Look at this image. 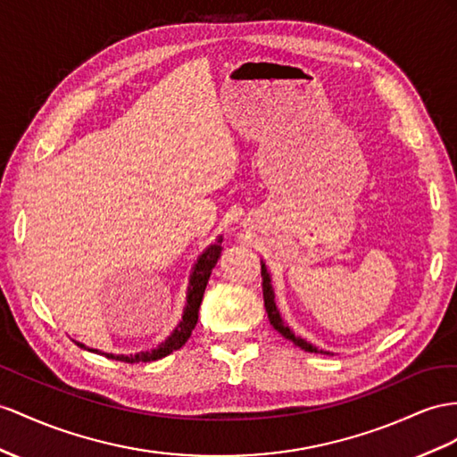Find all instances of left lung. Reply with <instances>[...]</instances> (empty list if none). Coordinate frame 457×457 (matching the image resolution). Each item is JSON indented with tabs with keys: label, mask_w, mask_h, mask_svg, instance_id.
Instances as JSON below:
<instances>
[{
	"label": "left lung",
	"mask_w": 457,
	"mask_h": 457,
	"mask_svg": "<svg viewBox=\"0 0 457 457\" xmlns=\"http://www.w3.org/2000/svg\"><path fill=\"white\" fill-rule=\"evenodd\" d=\"M261 276H262V295H264V307H266V312H268V320H270V324L274 326V328L282 334L286 340L294 342L295 345H299L301 349L305 351H311V353H326L330 355V351H322L319 349L317 345L309 344L307 340H303L301 336H295L294 330L289 328V326L284 322L282 314H279L278 307H276V294H274V287H272V278H270V272H268V266L264 261H261Z\"/></svg>",
	"instance_id": "obj_1"
}]
</instances>
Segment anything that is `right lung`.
I'll return each instance as SVG.
<instances>
[{"instance_id": "1", "label": "right lung", "mask_w": 457, "mask_h": 457, "mask_svg": "<svg viewBox=\"0 0 457 457\" xmlns=\"http://www.w3.org/2000/svg\"><path fill=\"white\" fill-rule=\"evenodd\" d=\"M221 236L216 237L214 243H210L208 247L203 251V254L198 256L191 276H189V287H187V303L183 307V314L179 324L175 326L173 332L163 340L162 344H158L154 349H146V351H138V353H129V355H115V353H102L100 349H92L87 347L85 344L75 342L79 347H83L87 351H92V353L98 355H106L108 359H115V361H123V362H148V361H158L162 357L170 355L171 351L179 349L181 345H185V342L191 337V332L195 330L196 320H198V309H201L203 303V295L204 289L208 284V278L212 274V268L216 266L220 254H221Z\"/></svg>"}]
</instances>
